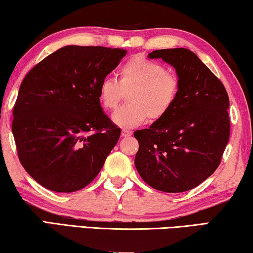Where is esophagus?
I'll use <instances>...</instances> for the list:
<instances>
[{
  "mask_svg": "<svg viewBox=\"0 0 253 253\" xmlns=\"http://www.w3.org/2000/svg\"><path fill=\"white\" fill-rule=\"evenodd\" d=\"M131 134H132L131 130H128V129H123V130H122V136H123V137L130 136Z\"/></svg>",
  "mask_w": 253,
  "mask_h": 253,
  "instance_id": "1",
  "label": "esophagus"
}]
</instances>
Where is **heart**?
Instances as JSON below:
<instances>
[{
  "mask_svg": "<svg viewBox=\"0 0 253 253\" xmlns=\"http://www.w3.org/2000/svg\"><path fill=\"white\" fill-rule=\"evenodd\" d=\"M124 91L129 104L113 114V122L121 127L142 125L149 117L160 121L173 108L179 91V80L162 63L144 55L128 59L119 68L118 81L111 77L102 78L98 85L101 106L107 110L116 108Z\"/></svg>",
  "mask_w": 253,
  "mask_h": 253,
  "instance_id": "b5f03b06",
  "label": "heart"
}]
</instances>
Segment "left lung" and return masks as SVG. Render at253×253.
Segmentation results:
<instances>
[{
  "mask_svg": "<svg viewBox=\"0 0 253 253\" xmlns=\"http://www.w3.org/2000/svg\"><path fill=\"white\" fill-rule=\"evenodd\" d=\"M176 70L179 91L173 108L151 127L134 132L139 148L135 166L155 190L179 193L215 172L230 137L229 97L221 80L188 49L148 54Z\"/></svg>",
  "mask_w": 253,
  "mask_h": 253,
  "instance_id": "8db88e82",
  "label": "left lung"
}]
</instances>
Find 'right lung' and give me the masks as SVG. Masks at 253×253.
<instances>
[{"label":"right lung","mask_w":253,"mask_h":253,"mask_svg":"<svg viewBox=\"0 0 253 253\" xmlns=\"http://www.w3.org/2000/svg\"><path fill=\"white\" fill-rule=\"evenodd\" d=\"M126 53L118 48L67 45L25 76L12 132L21 164L40 185L70 193L100 172L122 130L102 111L98 85Z\"/></svg>","instance_id":"obj_1"}]
</instances>
